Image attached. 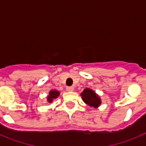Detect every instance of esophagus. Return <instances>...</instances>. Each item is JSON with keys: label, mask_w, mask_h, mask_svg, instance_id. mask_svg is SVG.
I'll return each mask as SVG.
<instances>
[{"label": "esophagus", "mask_w": 146, "mask_h": 146, "mask_svg": "<svg viewBox=\"0 0 146 146\" xmlns=\"http://www.w3.org/2000/svg\"><path fill=\"white\" fill-rule=\"evenodd\" d=\"M66 91H74V87H72V86L66 87Z\"/></svg>", "instance_id": "esophagus-1"}]
</instances>
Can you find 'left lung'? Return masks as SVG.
<instances>
[{
    "mask_svg": "<svg viewBox=\"0 0 146 146\" xmlns=\"http://www.w3.org/2000/svg\"><path fill=\"white\" fill-rule=\"evenodd\" d=\"M81 96H82L83 102L88 104L89 106L97 108L99 104H101V100L99 96L91 89H85L83 92L81 94Z\"/></svg>",
    "mask_w": 146,
    "mask_h": 146,
    "instance_id": "left-lung-1",
    "label": "left lung"
}]
</instances>
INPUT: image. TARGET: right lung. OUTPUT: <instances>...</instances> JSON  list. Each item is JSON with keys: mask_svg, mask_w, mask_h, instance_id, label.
<instances>
[{"mask_svg": "<svg viewBox=\"0 0 146 146\" xmlns=\"http://www.w3.org/2000/svg\"><path fill=\"white\" fill-rule=\"evenodd\" d=\"M59 92L57 91H51L50 92L48 97H47V101L48 102H52L53 101V99H56L58 96Z\"/></svg>", "mask_w": 146, "mask_h": 146, "instance_id": "add662e5", "label": "right lung"}]
</instances>
